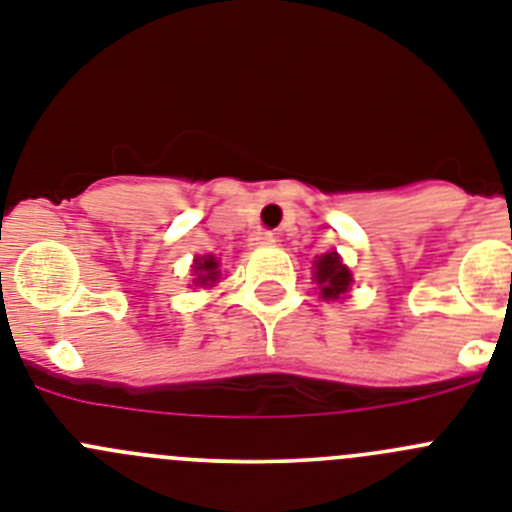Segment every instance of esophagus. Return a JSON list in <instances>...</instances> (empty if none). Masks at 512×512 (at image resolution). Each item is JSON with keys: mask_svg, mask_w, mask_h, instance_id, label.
Listing matches in <instances>:
<instances>
[{"mask_svg": "<svg viewBox=\"0 0 512 512\" xmlns=\"http://www.w3.org/2000/svg\"><path fill=\"white\" fill-rule=\"evenodd\" d=\"M252 245H257V247L275 245V234L267 232V229H257V232H252Z\"/></svg>", "mask_w": 512, "mask_h": 512, "instance_id": "1", "label": "esophagus"}]
</instances>
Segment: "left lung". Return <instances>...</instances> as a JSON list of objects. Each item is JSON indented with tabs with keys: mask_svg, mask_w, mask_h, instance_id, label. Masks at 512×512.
Segmentation results:
<instances>
[{
	"mask_svg": "<svg viewBox=\"0 0 512 512\" xmlns=\"http://www.w3.org/2000/svg\"><path fill=\"white\" fill-rule=\"evenodd\" d=\"M313 280L319 283L324 301H339L352 285V273L336 252H326L313 260Z\"/></svg>",
	"mask_w": 512,
	"mask_h": 512,
	"instance_id": "left-lung-1",
	"label": "left lung"
}]
</instances>
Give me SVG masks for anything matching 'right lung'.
Segmentation results:
<instances>
[{"label":"right lung","instance_id":"add662e5","mask_svg":"<svg viewBox=\"0 0 512 512\" xmlns=\"http://www.w3.org/2000/svg\"><path fill=\"white\" fill-rule=\"evenodd\" d=\"M193 275H196L193 283L211 288V285L219 283V275H222V270H219V260H216L214 255L196 257V260H193Z\"/></svg>","mask_w":512,"mask_h":512}]
</instances>
